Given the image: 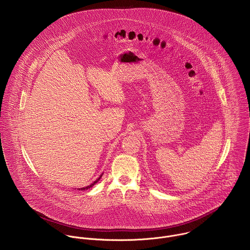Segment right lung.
<instances>
[{
    "mask_svg": "<svg viewBox=\"0 0 250 250\" xmlns=\"http://www.w3.org/2000/svg\"><path fill=\"white\" fill-rule=\"evenodd\" d=\"M100 177H101V176H100ZM99 179H98V180H99ZM98 180H96V181H95L93 184H91L90 186H87V187H85V188H80V189H81V190H83V189H88V188H91V187H92V186H93L95 183H97V182H98Z\"/></svg>",
    "mask_w": 250,
    "mask_h": 250,
    "instance_id": "add662e5",
    "label": "right lung"
}]
</instances>
